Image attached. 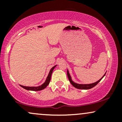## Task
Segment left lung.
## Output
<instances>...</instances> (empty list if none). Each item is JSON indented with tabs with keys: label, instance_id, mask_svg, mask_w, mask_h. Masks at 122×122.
Returning <instances> with one entry per match:
<instances>
[{
	"label": "left lung",
	"instance_id": "obj_1",
	"mask_svg": "<svg viewBox=\"0 0 122 122\" xmlns=\"http://www.w3.org/2000/svg\"><path fill=\"white\" fill-rule=\"evenodd\" d=\"M105 75H106V73L104 74V75L103 76V77ZM67 76H68V79H69L70 82H71V84H72L73 86H75V88H77V89H91V88L94 87L95 86H96V85L100 81V80H101L103 79V77L101 79L97 81V82H94V83H92V84H79L75 83V82H74L73 81H72V79H71V76H70V75H69L68 71H67Z\"/></svg>",
	"mask_w": 122,
	"mask_h": 122
}]
</instances>
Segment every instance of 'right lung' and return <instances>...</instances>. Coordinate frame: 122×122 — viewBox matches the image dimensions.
<instances>
[{
  "label": "right lung",
  "mask_w": 122,
  "mask_h": 122,
  "mask_svg": "<svg viewBox=\"0 0 122 122\" xmlns=\"http://www.w3.org/2000/svg\"><path fill=\"white\" fill-rule=\"evenodd\" d=\"M56 66V65H55L54 66H53V68H51V70L50 71V72H49V73L48 76H47V77L46 80L45 82L42 85H41V86H37V87H34V86H23V85H20V86H22V88H23L25 89H27V90L36 91L42 90V89H45V88L47 86V85H48L49 84L50 79H51V74H52L53 71Z\"/></svg>",
  "instance_id": "right-lung-1"
}]
</instances>
